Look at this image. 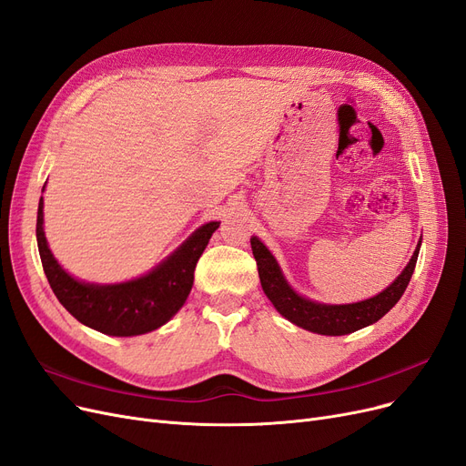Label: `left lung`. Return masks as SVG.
<instances>
[{
    "instance_id": "8db88e82",
    "label": "left lung",
    "mask_w": 466,
    "mask_h": 466,
    "mask_svg": "<svg viewBox=\"0 0 466 466\" xmlns=\"http://www.w3.org/2000/svg\"><path fill=\"white\" fill-rule=\"evenodd\" d=\"M420 245L422 237L405 269L381 293L350 304H326L299 295L285 279L274 254L268 250V247L258 237H250V247L256 266H258L260 283L269 302L291 324L319 335H347L366 326H372L380 318L386 316L405 293V289L412 278L416 260H419Z\"/></svg>"
}]
</instances>
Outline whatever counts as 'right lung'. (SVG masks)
<instances>
[{
    "label": "right lung",
    "mask_w": 466,
    "mask_h": 466,
    "mask_svg": "<svg viewBox=\"0 0 466 466\" xmlns=\"http://www.w3.org/2000/svg\"><path fill=\"white\" fill-rule=\"evenodd\" d=\"M218 228L219 221L204 223L148 274L121 283L80 281L63 269L47 247L44 198L38 204L36 240L44 274L67 312L100 333L133 337L162 328L181 310L195 281L197 262Z\"/></svg>",
    "instance_id": "1"
}]
</instances>
